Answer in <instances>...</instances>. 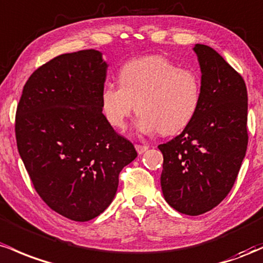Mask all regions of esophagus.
<instances>
[{"label": "esophagus", "instance_id": "1", "mask_svg": "<svg viewBox=\"0 0 263 263\" xmlns=\"http://www.w3.org/2000/svg\"><path fill=\"white\" fill-rule=\"evenodd\" d=\"M135 149H137L138 154H143V153H145L147 150V146L146 145H135Z\"/></svg>", "mask_w": 263, "mask_h": 263}]
</instances>
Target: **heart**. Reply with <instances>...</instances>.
<instances>
[{
	"label": "heart",
	"instance_id": "1",
	"mask_svg": "<svg viewBox=\"0 0 263 263\" xmlns=\"http://www.w3.org/2000/svg\"><path fill=\"white\" fill-rule=\"evenodd\" d=\"M119 85L105 84L100 108L111 126L124 129L134 109L141 134L173 135L186 128L201 100V84L193 70L181 69L163 55H146L123 64Z\"/></svg>",
	"mask_w": 263,
	"mask_h": 263
}]
</instances>
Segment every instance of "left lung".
Returning a JSON list of instances; mask_svg holds the SVG:
<instances>
[{
  "label": "left lung",
  "instance_id": "obj_1",
  "mask_svg": "<svg viewBox=\"0 0 263 263\" xmlns=\"http://www.w3.org/2000/svg\"><path fill=\"white\" fill-rule=\"evenodd\" d=\"M201 70V100L180 135L159 149L160 184L171 208L197 216L227 196L246 155L247 89L242 77L211 47H194Z\"/></svg>",
  "mask_w": 263,
  "mask_h": 263
}]
</instances>
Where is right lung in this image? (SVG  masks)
Segmentation results:
<instances>
[{"instance_id":"1","label":"right lung","mask_w":263,"mask_h":263,"mask_svg":"<svg viewBox=\"0 0 263 263\" xmlns=\"http://www.w3.org/2000/svg\"><path fill=\"white\" fill-rule=\"evenodd\" d=\"M107 69L96 49L58 55L32 73L17 107V147L38 195L81 222L110 205L119 173L138 156L102 113Z\"/></svg>"}]
</instances>
